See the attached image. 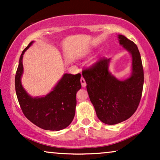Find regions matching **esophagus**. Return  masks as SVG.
<instances>
[{"label":"esophagus","mask_w":160,"mask_h":160,"mask_svg":"<svg viewBox=\"0 0 160 160\" xmlns=\"http://www.w3.org/2000/svg\"><path fill=\"white\" fill-rule=\"evenodd\" d=\"M81 84H82V87H85L87 86V84H86V82H85L84 78H81Z\"/></svg>","instance_id":"1"}]
</instances>
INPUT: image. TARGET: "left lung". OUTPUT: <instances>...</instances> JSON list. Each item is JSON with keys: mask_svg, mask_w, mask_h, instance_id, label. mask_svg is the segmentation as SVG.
<instances>
[{"mask_svg": "<svg viewBox=\"0 0 160 160\" xmlns=\"http://www.w3.org/2000/svg\"><path fill=\"white\" fill-rule=\"evenodd\" d=\"M120 45L132 56V74L119 80L108 71L110 58H101L83 70L89 99L98 119L105 124H116L132 117L137 110L143 92V68L141 54L134 42L123 35L118 36Z\"/></svg>", "mask_w": 160, "mask_h": 160, "instance_id": "1", "label": "left lung"}]
</instances>
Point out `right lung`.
I'll return each mask as SVG.
<instances>
[{
    "instance_id": "add662e5",
    "label": "right lung",
    "mask_w": 160,
    "mask_h": 160,
    "mask_svg": "<svg viewBox=\"0 0 160 160\" xmlns=\"http://www.w3.org/2000/svg\"><path fill=\"white\" fill-rule=\"evenodd\" d=\"M33 41L23 50L15 76V89L24 115L32 123L41 129L58 131L71 123L75 116L76 95L81 89V74L65 73L45 97L32 98L27 93L21 83L23 73V54Z\"/></svg>"
}]
</instances>
